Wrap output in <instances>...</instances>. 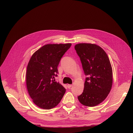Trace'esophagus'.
<instances>
[{"label":"esophagus","instance_id":"obj_1","mask_svg":"<svg viewBox=\"0 0 133 133\" xmlns=\"http://www.w3.org/2000/svg\"><path fill=\"white\" fill-rule=\"evenodd\" d=\"M72 86V85H67V87L68 88H71Z\"/></svg>","mask_w":133,"mask_h":133}]
</instances>
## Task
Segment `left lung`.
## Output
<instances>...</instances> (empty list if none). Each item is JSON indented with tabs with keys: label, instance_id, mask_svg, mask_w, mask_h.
Returning a JSON list of instances; mask_svg holds the SVG:
<instances>
[{
	"label": "left lung",
	"instance_id": "obj_1",
	"mask_svg": "<svg viewBox=\"0 0 133 133\" xmlns=\"http://www.w3.org/2000/svg\"><path fill=\"white\" fill-rule=\"evenodd\" d=\"M87 76L83 93L78 96L83 105L94 107L101 103L109 93L113 72L106 53L95 44L82 43L75 47Z\"/></svg>",
	"mask_w": 133,
	"mask_h": 133
}]
</instances>
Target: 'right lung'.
I'll return each mask as SVG.
<instances>
[{"label":"right lung","mask_w":133,"mask_h":133,"mask_svg":"<svg viewBox=\"0 0 133 133\" xmlns=\"http://www.w3.org/2000/svg\"><path fill=\"white\" fill-rule=\"evenodd\" d=\"M71 44H47L31 57L27 67L26 86L33 102L39 107L50 109L57 106L66 89L54 79L58 66Z\"/></svg>","instance_id":"right-lung-1"}]
</instances>
